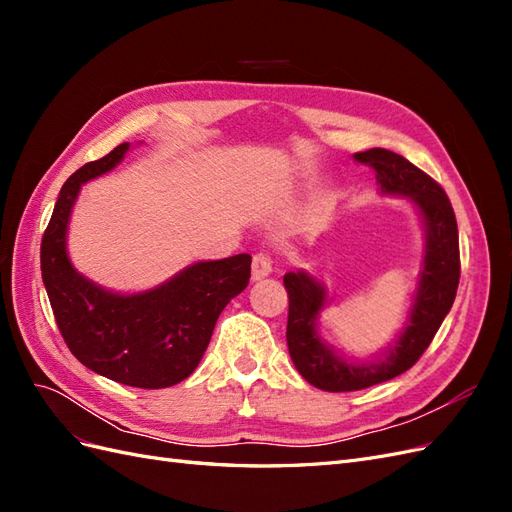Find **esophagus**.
<instances>
[{"mask_svg":"<svg viewBox=\"0 0 512 512\" xmlns=\"http://www.w3.org/2000/svg\"><path fill=\"white\" fill-rule=\"evenodd\" d=\"M273 271V258L265 252H258L252 258V280H262V277L271 275Z\"/></svg>","mask_w":512,"mask_h":512,"instance_id":"esophagus-1","label":"esophagus"}]
</instances>
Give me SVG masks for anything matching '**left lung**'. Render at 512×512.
<instances>
[{"instance_id": "8db88e82", "label": "left lung", "mask_w": 512, "mask_h": 512, "mask_svg": "<svg viewBox=\"0 0 512 512\" xmlns=\"http://www.w3.org/2000/svg\"><path fill=\"white\" fill-rule=\"evenodd\" d=\"M354 160L374 168L382 194L408 196L425 228V256L404 331L371 361H348L318 335L316 320L327 303V290L305 271L286 273V342L299 374L320 391H361L408 371L431 344L451 312L459 286V232L451 200L440 185L404 156L389 149L354 153Z\"/></svg>"}]
</instances>
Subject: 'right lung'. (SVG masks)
<instances>
[{"mask_svg": "<svg viewBox=\"0 0 512 512\" xmlns=\"http://www.w3.org/2000/svg\"><path fill=\"white\" fill-rule=\"evenodd\" d=\"M130 143L81 166L59 192L40 245L42 282L70 352L96 374L136 389H166L188 378L209 346L222 309L250 282V254L194 262L164 284L111 292L68 258V222L81 185L113 170Z\"/></svg>", "mask_w": 512, "mask_h": 512, "instance_id": "obj_1", "label": "right lung"}]
</instances>
